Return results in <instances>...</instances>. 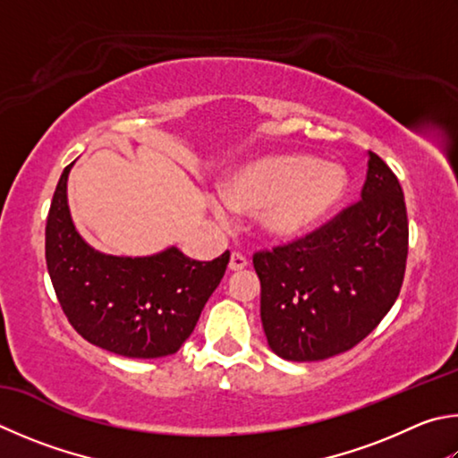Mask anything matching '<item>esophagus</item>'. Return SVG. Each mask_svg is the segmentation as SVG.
Returning a JSON list of instances; mask_svg holds the SVG:
<instances>
[{"label": "esophagus", "instance_id": "obj_1", "mask_svg": "<svg viewBox=\"0 0 458 458\" xmlns=\"http://www.w3.org/2000/svg\"><path fill=\"white\" fill-rule=\"evenodd\" d=\"M246 266H248L246 256L238 254V252H232V256H230V264H228V268H230L232 272H236V270H244Z\"/></svg>", "mask_w": 458, "mask_h": 458}]
</instances>
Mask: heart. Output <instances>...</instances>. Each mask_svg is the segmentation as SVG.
Here are the masks:
<instances>
[{"label": "heart", "instance_id": "obj_1", "mask_svg": "<svg viewBox=\"0 0 458 458\" xmlns=\"http://www.w3.org/2000/svg\"><path fill=\"white\" fill-rule=\"evenodd\" d=\"M346 194V174L335 162L306 154H278L242 165L212 200L216 218L258 214V228L276 242H293L320 226Z\"/></svg>", "mask_w": 458, "mask_h": 458}]
</instances>
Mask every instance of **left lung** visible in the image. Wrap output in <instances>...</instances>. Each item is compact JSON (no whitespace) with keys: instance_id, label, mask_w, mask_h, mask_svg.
Segmentation results:
<instances>
[{"instance_id":"left-lung-1","label":"left lung","mask_w":458,"mask_h":458,"mask_svg":"<svg viewBox=\"0 0 458 458\" xmlns=\"http://www.w3.org/2000/svg\"><path fill=\"white\" fill-rule=\"evenodd\" d=\"M360 198L306 238L254 254L264 335L280 359L314 362L351 351L393 309L409 220L401 184L374 152Z\"/></svg>"}]
</instances>
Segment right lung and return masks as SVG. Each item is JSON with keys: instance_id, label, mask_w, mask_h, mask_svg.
<instances>
[{"instance_id": "add662e5", "label": "right lung", "mask_w": 458, "mask_h": 458, "mask_svg": "<svg viewBox=\"0 0 458 458\" xmlns=\"http://www.w3.org/2000/svg\"><path fill=\"white\" fill-rule=\"evenodd\" d=\"M70 164L54 192L46 262L68 320L88 343L128 359L180 351L226 272L230 252L190 260L176 246L149 256H114L89 246L72 220Z\"/></svg>"}]
</instances>
